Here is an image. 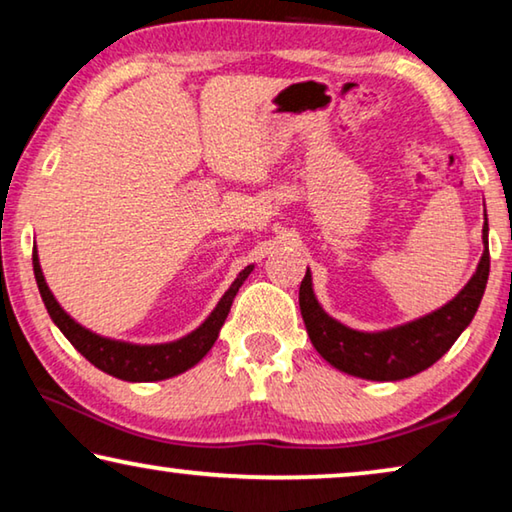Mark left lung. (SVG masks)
<instances>
[{
	"mask_svg": "<svg viewBox=\"0 0 512 512\" xmlns=\"http://www.w3.org/2000/svg\"><path fill=\"white\" fill-rule=\"evenodd\" d=\"M485 253L480 264L460 294L444 308L434 310L416 322L381 333H361L347 329L326 315L312 294L310 271H305L299 289V305L305 329L312 345L333 368L347 375L372 381H398L414 377L437 363L460 333L474 319L490 276V250H487V216L483 227Z\"/></svg>",
	"mask_w": 512,
	"mask_h": 512,
	"instance_id": "obj_1",
	"label": "left lung"
}]
</instances>
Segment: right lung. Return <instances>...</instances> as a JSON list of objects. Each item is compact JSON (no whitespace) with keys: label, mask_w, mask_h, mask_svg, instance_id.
I'll return each instance as SVG.
<instances>
[{"label":"right lung","mask_w":512,"mask_h":512,"mask_svg":"<svg viewBox=\"0 0 512 512\" xmlns=\"http://www.w3.org/2000/svg\"><path fill=\"white\" fill-rule=\"evenodd\" d=\"M32 259L38 292H41V299L45 303V308H48L52 322L59 326V331L66 335L68 342H71L89 363H94L98 370L108 372V375L124 381L167 379L181 375V372L193 368L195 363H200L213 347V342H216L220 326L225 324L227 312L232 308L236 292H239L243 280L250 276V271H253V266H246V269L239 273V278L232 282V287L227 289L223 299H220L207 322H204L197 331L186 335V338H181L177 342H167V345H128V342L101 338V335L82 329L78 322H73V319L61 310V305L55 301V296H52L48 285H45L36 248Z\"/></svg>","instance_id":"right-lung-1"}]
</instances>
